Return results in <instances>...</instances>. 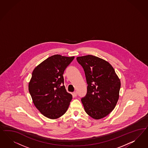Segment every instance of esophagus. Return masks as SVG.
Listing matches in <instances>:
<instances>
[{
	"label": "esophagus",
	"mask_w": 148,
	"mask_h": 148,
	"mask_svg": "<svg viewBox=\"0 0 148 148\" xmlns=\"http://www.w3.org/2000/svg\"><path fill=\"white\" fill-rule=\"evenodd\" d=\"M73 95L75 96V97H76L77 96V92L76 91H74L73 92Z\"/></svg>",
	"instance_id": "34e87169"
}]
</instances>
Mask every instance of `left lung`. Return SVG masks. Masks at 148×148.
<instances>
[{"instance_id":"8db88e82","label":"left lung","mask_w":148,"mask_h":148,"mask_svg":"<svg viewBox=\"0 0 148 148\" xmlns=\"http://www.w3.org/2000/svg\"><path fill=\"white\" fill-rule=\"evenodd\" d=\"M86 75V95L81 101L86 113L95 119L106 116L114 110L119 97L120 81L109 62L88 55L77 58Z\"/></svg>"}]
</instances>
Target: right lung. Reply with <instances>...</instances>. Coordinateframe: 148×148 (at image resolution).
<instances>
[{
	"label": "right lung",
	"mask_w": 148,
	"mask_h": 148,
	"mask_svg": "<svg viewBox=\"0 0 148 148\" xmlns=\"http://www.w3.org/2000/svg\"><path fill=\"white\" fill-rule=\"evenodd\" d=\"M75 57L54 55L36 67L29 83V91L37 109L48 118L64 114L72 99L64 86L63 74Z\"/></svg>",
	"instance_id": "right-lung-1"
}]
</instances>
